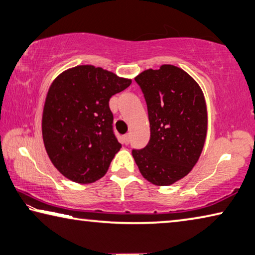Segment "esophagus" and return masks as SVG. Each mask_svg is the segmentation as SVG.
<instances>
[{
  "mask_svg": "<svg viewBox=\"0 0 255 255\" xmlns=\"http://www.w3.org/2000/svg\"><path fill=\"white\" fill-rule=\"evenodd\" d=\"M129 140H130V133H126V135H124L125 144H129Z\"/></svg>",
  "mask_w": 255,
  "mask_h": 255,
  "instance_id": "34e87169",
  "label": "esophagus"
}]
</instances>
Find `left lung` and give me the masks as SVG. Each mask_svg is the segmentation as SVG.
<instances>
[{
	"mask_svg": "<svg viewBox=\"0 0 255 255\" xmlns=\"http://www.w3.org/2000/svg\"><path fill=\"white\" fill-rule=\"evenodd\" d=\"M135 81L147 103L150 138L145 148L132 150V157L150 183L171 185L190 173L204 148V92L192 76L170 64L143 71Z\"/></svg>",
	"mask_w": 255,
	"mask_h": 255,
	"instance_id": "8db88e82",
	"label": "left lung"
}]
</instances>
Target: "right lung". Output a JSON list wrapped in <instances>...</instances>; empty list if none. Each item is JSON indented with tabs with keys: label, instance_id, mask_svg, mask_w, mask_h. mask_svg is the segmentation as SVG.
<instances>
[{
	"label": "right lung",
	"instance_id": "1",
	"mask_svg": "<svg viewBox=\"0 0 255 255\" xmlns=\"http://www.w3.org/2000/svg\"><path fill=\"white\" fill-rule=\"evenodd\" d=\"M130 79L93 65H79L56 77L42 111V139L54 166L73 182H96L107 173L122 144L112 131L109 100Z\"/></svg>",
	"mask_w": 255,
	"mask_h": 255
}]
</instances>
